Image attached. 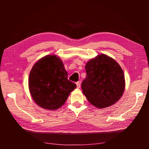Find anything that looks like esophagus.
Instances as JSON below:
<instances>
[{
	"mask_svg": "<svg viewBox=\"0 0 149 149\" xmlns=\"http://www.w3.org/2000/svg\"><path fill=\"white\" fill-rule=\"evenodd\" d=\"M76 85H77V89H79L80 86H81L80 82H77V83H76Z\"/></svg>",
	"mask_w": 149,
	"mask_h": 149,
	"instance_id": "34e87169",
	"label": "esophagus"
}]
</instances>
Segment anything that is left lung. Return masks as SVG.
I'll list each match as a JSON object with an SVG mask.
<instances>
[{
    "label": "left lung",
    "instance_id": "1",
    "mask_svg": "<svg viewBox=\"0 0 149 149\" xmlns=\"http://www.w3.org/2000/svg\"><path fill=\"white\" fill-rule=\"evenodd\" d=\"M85 69L87 75L81 88L91 104L104 108L119 100L125 89V76L116 60L99 54L87 62Z\"/></svg>",
    "mask_w": 149,
    "mask_h": 149
}]
</instances>
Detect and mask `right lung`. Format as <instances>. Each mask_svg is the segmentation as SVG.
Here are the masks:
<instances>
[{"label": "right lung", "instance_id": "right-lung-1", "mask_svg": "<svg viewBox=\"0 0 149 149\" xmlns=\"http://www.w3.org/2000/svg\"><path fill=\"white\" fill-rule=\"evenodd\" d=\"M63 62L56 55H47L33 66L29 77V89L37 105L54 110L62 107L76 85L68 79Z\"/></svg>", "mask_w": 149, "mask_h": 149}]
</instances>
